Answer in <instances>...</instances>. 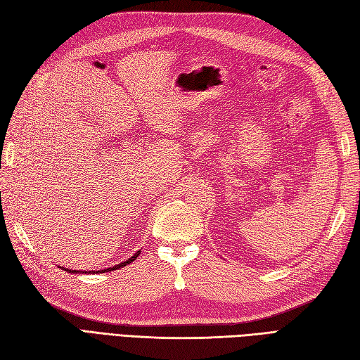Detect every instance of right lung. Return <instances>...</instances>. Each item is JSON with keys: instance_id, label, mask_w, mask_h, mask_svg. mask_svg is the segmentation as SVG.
Here are the masks:
<instances>
[{"instance_id": "add662e5", "label": "right lung", "mask_w": 360, "mask_h": 360, "mask_svg": "<svg viewBox=\"0 0 360 360\" xmlns=\"http://www.w3.org/2000/svg\"><path fill=\"white\" fill-rule=\"evenodd\" d=\"M140 252L141 251H138V252H135L132 257H131V259H129V260H126V262H123V263H120V264H115V266H112V268H108V269H100V271H96L97 274H101V272H109V271H115V269H120V268H123V266H126V264H129V263H132L135 259H136V257L138 255H140ZM62 269H65V268H62ZM65 271H68V272H71V274H91V271H84V272H82V271H71V269H65Z\"/></svg>"}]
</instances>
